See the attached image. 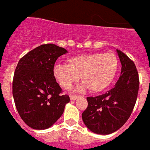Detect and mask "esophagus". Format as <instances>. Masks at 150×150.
I'll use <instances>...</instances> for the list:
<instances>
[{
    "instance_id": "1",
    "label": "esophagus",
    "mask_w": 150,
    "mask_h": 150,
    "mask_svg": "<svg viewBox=\"0 0 150 150\" xmlns=\"http://www.w3.org/2000/svg\"><path fill=\"white\" fill-rule=\"evenodd\" d=\"M78 96H76V95H72L71 97H70V99L72 101H74V100H76L77 98H78Z\"/></svg>"
}]
</instances>
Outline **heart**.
I'll list each match as a JSON object with an SVG mask.
<instances>
[{
	"label": "heart",
	"instance_id": "obj_1",
	"mask_svg": "<svg viewBox=\"0 0 150 150\" xmlns=\"http://www.w3.org/2000/svg\"><path fill=\"white\" fill-rule=\"evenodd\" d=\"M118 69V57L114 53L94 52L74 56L68 59L67 65L56 64L53 75L64 89H70L81 76L83 83L78 90L88 88L91 92L98 93L112 83Z\"/></svg>",
	"mask_w": 150,
	"mask_h": 150
}]
</instances>
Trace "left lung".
I'll list each match as a JSON object with an SVG mask.
<instances>
[{"label": "left lung", "instance_id": "left-lung-1", "mask_svg": "<svg viewBox=\"0 0 150 150\" xmlns=\"http://www.w3.org/2000/svg\"><path fill=\"white\" fill-rule=\"evenodd\" d=\"M121 62V75L108 93L88 97V108L82 114L87 128L98 134H110L130 117L135 105L139 80L135 64L123 52L116 50Z\"/></svg>", "mask_w": 150, "mask_h": 150}]
</instances>
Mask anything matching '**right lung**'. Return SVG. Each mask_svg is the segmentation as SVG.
Here are the masks:
<instances>
[{
  "label": "right lung",
  "mask_w": 150,
  "mask_h": 150,
  "mask_svg": "<svg viewBox=\"0 0 150 150\" xmlns=\"http://www.w3.org/2000/svg\"><path fill=\"white\" fill-rule=\"evenodd\" d=\"M67 52L54 44L41 45L21 57L16 67L12 94L21 119L34 129H46L62 115L69 103L56 82L57 59Z\"/></svg>",
  "instance_id": "right-lung-1"
}]
</instances>
